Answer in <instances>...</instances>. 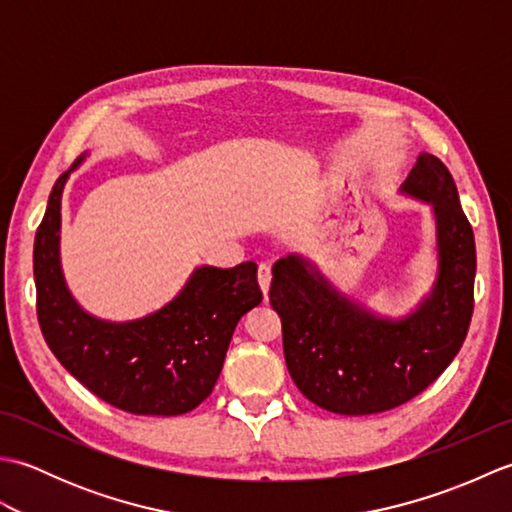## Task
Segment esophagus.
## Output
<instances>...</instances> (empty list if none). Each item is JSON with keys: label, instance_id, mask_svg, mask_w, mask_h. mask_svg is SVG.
<instances>
[{"label": "esophagus", "instance_id": "esophagus-1", "mask_svg": "<svg viewBox=\"0 0 512 512\" xmlns=\"http://www.w3.org/2000/svg\"><path fill=\"white\" fill-rule=\"evenodd\" d=\"M270 279H273V273H270V266H268V264L259 266V270H257V281H259V288H262L264 295H268Z\"/></svg>", "mask_w": 512, "mask_h": 512}]
</instances>
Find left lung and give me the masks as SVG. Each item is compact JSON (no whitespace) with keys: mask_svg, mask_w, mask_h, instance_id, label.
Instances as JSON below:
<instances>
[{"mask_svg":"<svg viewBox=\"0 0 512 512\" xmlns=\"http://www.w3.org/2000/svg\"><path fill=\"white\" fill-rule=\"evenodd\" d=\"M400 193L433 206L438 237L436 281L407 317H378L299 255L273 266L270 306L281 317L288 372L310 402L341 416L416 398L451 365L471 325L475 237L453 176L420 154Z\"/></svg>","mask_w":512,"mask_h":512,"instance_id":"obj_1","label":"left lung"}]
</instances>
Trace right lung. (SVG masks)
Instances as JSON below:
<instances>
[{"label":"right lung","instance_id":"1","mask_svg":"<svg viewBox=\"0 0 512 512\" xmlns=\"http://www.w3.org/2000/svg\"><path fill=\"white\" fill-rule=\"evenodd\" d=\"M85 154L74 162V171ZM54 182L35 235L37 319L52 354L94 396L136 416H180L211 394L239 319L262 303L257 264L200 266L160 310L134 321L85 312L63 279L61 195Z\"/></svg>","mask_w":512,"mask_h":512}]
</instances>
